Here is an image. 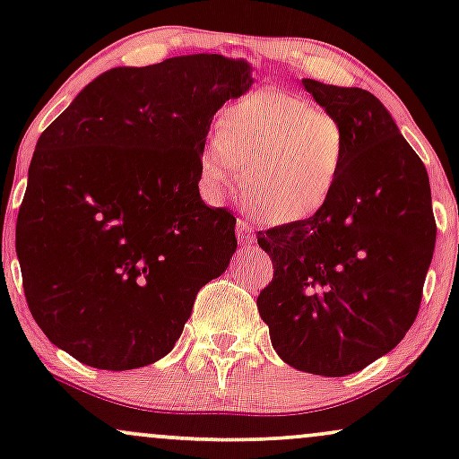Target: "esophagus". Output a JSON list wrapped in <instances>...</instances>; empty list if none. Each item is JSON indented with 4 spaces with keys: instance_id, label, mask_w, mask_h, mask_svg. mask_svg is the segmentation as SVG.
<instances>
[{
    "instance_id": "esophagus-1",
    "label": "esophagus",
    "mask_w": 459,
    "mask_h": 459,
    "mask_svg": "<svg viewBox=\"0 0 459 459\" xmlns=\"http://www.w3.org/2000/svg\"><path fill=\"white\" fill-rule=\"evenodd\" d=\"M237 235H239L241 246H250L252 239H255V237H252V229L244 222V220H239V222H237Z\"/></svg>"
}]
</instances>
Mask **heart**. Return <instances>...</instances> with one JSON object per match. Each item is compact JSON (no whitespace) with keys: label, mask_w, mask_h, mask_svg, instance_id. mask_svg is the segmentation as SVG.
Listing matches in <instances>:
<instances>
[{"label":"heart","mask_w":459,"mask_h":459,"mask_svg":"<svg viewBox=\"0 0 459 459\" xmlns=\"http://www.w3.org/2000/svg\"><path fill=\"white\" fill-rule=\"evenodd\" d=\"M347 134L334 116L298 94L256 91L222 109L218 131L204 142L198 186L222 200L241 178L250 212L270 224L317 215L339 187Z\"/></svg>","instance_id":"b5f03b06"}]
</instances>
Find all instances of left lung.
Listing matches in <instances>:
<instances>
[{"instance_id":"1","label":"left lung","mask_w":459,"mask_h":459,"mask_svg":"<svg viewBox=\"0 0 459 459\" xmlns=\"http://www.w3.org/2000/svg\"><path fill=\"white\" fill-rule=\"evenodd\" d=\"M347 134L339 187L313 218L261 230L273 278L256 298L276 354L341 377L399 345L436 246L429 177L377 97L302 79Z\"/></svg>"}]
</instances>
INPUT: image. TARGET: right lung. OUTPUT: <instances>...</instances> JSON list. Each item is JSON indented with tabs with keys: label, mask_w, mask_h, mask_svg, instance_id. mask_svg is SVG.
I'll use <instances>...</instances> for the list:
<instances>
[{
	"label": "right lung",
	"mask_w": 459,
	"mask_h": 459,
	"mask_svg": "<svg viewBox=\"0 0 459 459\" xmlns=\"http://www.w3.org/2000/svg\"><path fill=\"white\" fill-rule=\"evenodd\" d=\"M252 83L220 54L109 68L40 134L17 256L51 343L108 371L170 354L235 255L237 220L203 203L198 160L215 112Z\"/></svg>",
	"instance_id": "1"
}]
</instances>
